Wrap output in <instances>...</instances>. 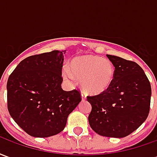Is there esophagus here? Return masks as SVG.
<instances>
[{"label":"esophagus","mask_w":157,"mask_h":157,"mask_svg":"<svg viewBox=\"0 0 157 157\" xmlns=\"http://www.w3.org/2000/svg\"><path fill=\"white\" fill-rule=\"evenodd\" d=\"M81 96H82V100H85V99L86 98V93H84V92H82V94H81Z\"/></svg>","instance_id":"1"}]
</instances>
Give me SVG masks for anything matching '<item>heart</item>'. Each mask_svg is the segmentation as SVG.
I'll list each match as a JSON object with an SVG mask.
<instances>
[{
  "label": "heart",
  "mask_w": 157,
  "mask_h": 157,
  "mask_svg": "<svg viewBox=\"0 0 157 157\" xmlns=\"http://www.w3.org/2000/svg\"><path fill=\"white\" fill-rule=\"evenodd\" d=\"M115 69L107 59L96 55H84L75 58L72 62V70L68 65L62 69L65 80L81 81L83 91L88 94L99 95L109 90L114 78Z\"/></svg>",
  "instance_id": "obj_1"
}]
</instances>
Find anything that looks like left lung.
I'll return each instance as SVG.
<instances>
[{"label":"left lung","mask_w":157,"mask_h":157,"mask_svg":"<svg viewBox=\"0 0 157 157\" xmlns=\"http://www.w3.org/2000/svg\"><path fill=\"white\" fill-rule=\"evenodd\" d=\"M115 68L109 90L87 97L92 105L89 124L105 137L123 138L136 130L150 112L151 87L142 68L135 62L107 55Z\"/></svg>","instance_id":"1"}]
</instances>
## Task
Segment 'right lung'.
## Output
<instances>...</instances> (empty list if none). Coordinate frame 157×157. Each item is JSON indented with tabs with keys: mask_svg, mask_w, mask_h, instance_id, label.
<instances>
[{
	"mask_svg": "<svg viewBox=\"0 0 157 157\" xmlns=\"http://www.w3.org/2000/svg\"><path fill=\"white\" fill-rule=\"evenodd\" d=\"M64 54L54 50L29 56L9 76L10 115L31 136L46 138L60 133L69 114L82 101L78 91L61 87Z\"/></svg>",
	"mask_w": 157,
	"mask_h": 157,
	"instance_id": "right-lung-1",
	"label": "right lung"
}]
</instances>
